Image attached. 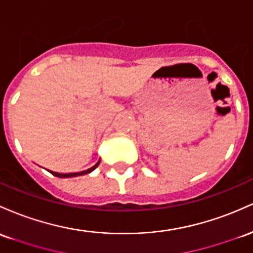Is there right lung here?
<instances>
[{
	"label": "right lung",
	"mask_w": 253,
	"mask_h": 253,
	"mask_svg": "<svg viewBox=\"0 0 253 253\" xmlns=\"http://www.w3.org/2000/svg\"><path fill=\"white\" fill-rule=\"evenodd\" d=\"M99 162H101V161H98V162H97L96 165L93 166V167H91V168L86 169V170H83V171H78V173H67V174H62V173H56V171H52V170H49V171H50V173L52 174V175L59 176V177H73V176H79V175H84V174H88V173H91V171H92V170H95V169H96L97 167H98Z\"/></svg>",
	"instance_id": "obj_1"
}]
</instances>
